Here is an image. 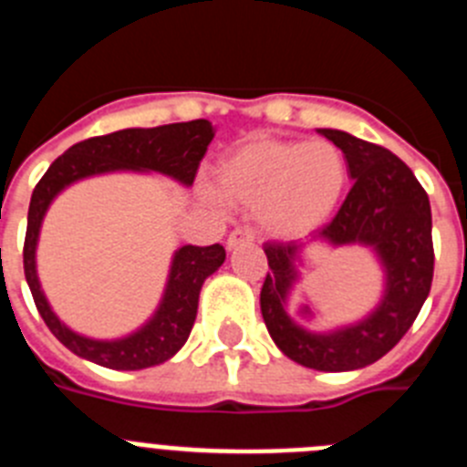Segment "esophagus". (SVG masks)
<instances>
[{
    "instance_id": "esophagus-1",
    "label": "esophagus",
    "mask_w": 467,
    "mask_h": 467,
    "mask_svg": "<svg viewBox=\"0 0 467 467\" xmlns=\"http://www.w3.org/2000/svg\"><path fill=\"white\" fill-rule=\"evenodd\" d=\"M253 231L250 229H236L231 231L229 238H226V250H236L241 245H250L253 243Z\"/></svg>"
}]
</instances>
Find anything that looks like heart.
I'll return each mask as SVG.
<instances>
[{
  "label": "heart",
  "mask_w": 467,
  "mask_h": 467,
  "mask_svg": "<svg viewBox=\"0 0 467 467\" xmlns=\"http://www.w3.org/2000/svg\"><path fill=\"white\" fill-rule=\"evenodd\" d=\"M346 184L344 151L325 140H245L213 171L214 193L234 208L254 210L264 234L278 241L320 229L339 208Z\"/></svg>",
  "instance_id": "heart-1"
}]
</instances>
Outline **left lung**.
Returning a JSON list of instances; mask_svg holds the SVG:
<instances>
[{"label": "left lung", "mask_w": 467, "mask_h": 467, "mask_svg": "<svg viewBox=\"0 0 467 467\" xmlns=\"http://www.w3.org/2000/svg\"><path fill=\"white\" fill-rule=\"evenodd\" d=\"M317 133L344 151L356 184L325 229L306 241L264 245L271 271L259 304L271 339L290 360L317 372H353L381 360L407 334L428 299L435 264L431 201L393 151L337 128H317ZM317 242L367 246L384 274L378 306L332 330L304 328L291 313V292L306 265V250Z\"/></svg>", "instance_id": "1"}]
</instances>
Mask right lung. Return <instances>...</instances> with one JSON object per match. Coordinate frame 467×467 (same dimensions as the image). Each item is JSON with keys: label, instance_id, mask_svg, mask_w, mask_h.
I'll return each mask as SVG.
<instances>
[{"label": "right lung", "instance_id": "add662e5", "mask_svg": "<svg viewBox=\"0 0 467 467\" xmlns=\"http://www.w3.org/2000/svg\"><path fill=\"white\" fill-rule=\"evenodd\" d=\"M213 138L214 126L208 119L156 128H123L117 133L72 144L63 156L53 161L47 175L39 180L27 210L23 250L25 278L44 323L74 356L119 372H135L171 360L187 344L196 320L201 287L205 278H210L224 264L226 253L220 243L208 247H177L171 259L166 287L154 313L138 329L123 337L95 339L74 332L57 317L36 274V245L51 203L72 184L109 172H154L182 187H192L198 163Z\"/></svg>", "mask_w": 467, "mask_h": 467}]
</instances>
